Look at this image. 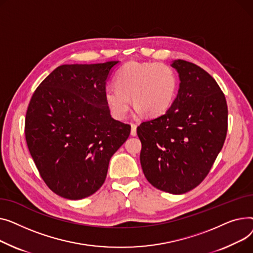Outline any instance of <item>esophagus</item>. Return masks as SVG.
<instances>
[{
  "instance_id": "34e87169",
  "label": "esophagus",
  "mask_w": 253,
  "mask_h": 253,
  "mask_svg": "<svg viewBox=\"0 0 253 253\" xmlns=\"http://www.w3.org/2000/svg\"><path fill=\"white\" fill-rule=\"evenodd\" d=\"M131 128H130V135L131 136H136L137 135V125L136 124H131Z\"/></svg>"
}]
</instances>
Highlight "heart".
Segmentation results:
<instances>
[{
  "instance_id": "1",
  "label": "heart",
  "mask_w": 253,
  "mask_h": 253,
  "mask_svg": "<svg viewBox=\"0 0 253 253\" xmlns=\"http://www.w3.org/2000/svg\"><path fill=\"white\" fill-rule=\"evenodd\" d=\"M115 84L108 85L104 93L114 117H126L130 98L138 113L156 117L171 106L177 90V78L169 65L130 61L117 71Z\"/></svg>"
}]
</instances>
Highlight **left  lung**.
<instances>
[{"mask_svg": "<svg viewBox=\"0 0 253 253\" xmlns=\"http://www.w3.org/2000/svg\"><path fill=\"white\" fill-rule=\"evenodd\" d=\"M180 88L170 108L137 127L143 172L153 187L184 194L205 179L224 146L228 106L209 72L185 60L172 64Z\"/></svg>", "mask_w": 253, "mask_h": 253, "instance_id": "obj_1", "label": "left lung"}]
</instances>
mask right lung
<instances>
[{
    "mask_svg": "<svg viewBox=\"0 0 253 253\" xmlns=\"http://www.w3.org/2000/svg\"><path fill=\"white\" fill-rule=\"evenodd\" d=\"M118 61L65 64L36 88L24 132L35 165L50 190L66 199L94 194L130 126L115 121L105 100L106 81Z\"/></svg>",
    "mask_w": 253,
    "mask_h": 253,
    "instance_id": "obj_1",
    "label": "right lung"
}]
</instances>
